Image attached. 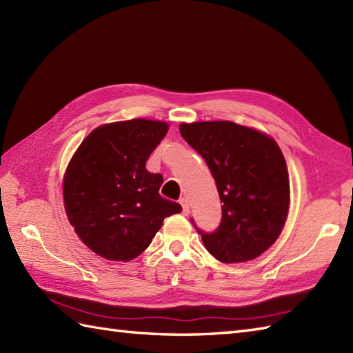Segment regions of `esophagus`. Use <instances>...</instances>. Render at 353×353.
Wrapping results in <instances>:
<instances>
[{"label": "esophagus", "mask_w": 353, "mask_h": 353, "mask_svg": "<svg viewBox=\"0 0 353 353\" xmlns=\"http://www.w3.org/2000/svg\"><path fill=\"white\" fill-rule=\"evenodd\" d=\"M179 201H181V205H182V208H183V214H185V215H188V214H190V203H188V199H186V197H182V199L179 200Z\"/></svg>", "instance_id": "obj_1"}]
</instances>
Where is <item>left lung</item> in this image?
Returning a JSON list of instances; mask_svg holds the SVG:
<instances>
[{"mask_svg": "<svg viewBox=\"0 0 353 353\" xmlns=\"http://www.w3.org/2000/svg\"><path fill=\"white\" fill-rule=\"evenodd\" d=\"M179 129L211 170L223 203L220 226L212 234L197 229L208 252L226 264L259 256L288 215V170L279 145L232 121L183 123Z\"/></svg>", "mask_w": 353, "mask_h": 353, "instance_id": "obj_1", "label": "left lung"}]
</instances>
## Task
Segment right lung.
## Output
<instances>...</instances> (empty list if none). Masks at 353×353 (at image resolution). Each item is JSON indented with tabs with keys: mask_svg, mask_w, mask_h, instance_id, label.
Here are the masks:
<instances>
[{
	"mask_svg": "<svg viewBox=\"0 0 353 353\" xmlns=\"http://www.w3.org/2000/svg\"><path fill=\"white\" fill-rule=\"evenodd\" d=\"M168 132V124L130 119L97 127L66 168L63 201L76 234L89 249L110 261L139 256L163 219L182 206L163 199V177L145 162Z\"/></svg>",
	"mask_w": 353,
	"mask_h": 353,
	"instance_id": "right-lung-1",
	"label": "right lung"
}]
</instances>
